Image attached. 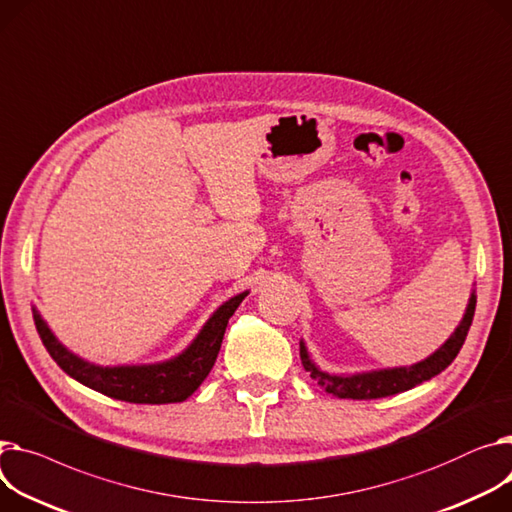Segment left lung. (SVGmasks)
<instances>
[{
    "instance_id": "obj_1",
    "label": "left lung",
    "mask_w": 512,
    "mask_h": 512,
    "mask_svg": "<svg viewBox=\"0 0 512 512\" xmlns=\"http://www.w3.org/2000/svg\"><path fill=\"white\" fill-rule=\"evenodd\" d=\"M475 313V292H471L469 304L465 309V315L455 329V333L442 344L432 356L426 360L412 364V366H399V368H383L372 372H360V374H329L321 370L306 352L304 342H300V360L306 372H311V379L317 381L319 387H323L327 393L339 397V399H379L389 397L401 391L412 389L424 381H430L438 372L445 370L459 354L467 331L471 327Z\"/></svg>"
}]
</instances>
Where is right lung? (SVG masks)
<instances>
[{"label": "right lung", "instance_id": "add662e5", "mask_svg": "<svg viewBox=\"0 0 512 512\" xmlns=\"http://www.w3.org/2000/svg\"><path fill=\"white\" fill-rule=\"evenodd\" d=\"M249 292L226 300L208 319L187 350L166 362L138 366H96L72 354L53 335L37 309H32L34 325L51 358L78 383L113 399L129 403H177L185 401L210 374L228 325V319Z\"/></svg>", "mask_w": 512, "mask_h": 512}]
</instances>
